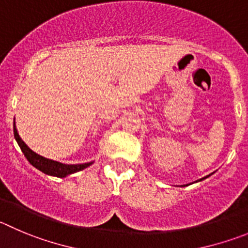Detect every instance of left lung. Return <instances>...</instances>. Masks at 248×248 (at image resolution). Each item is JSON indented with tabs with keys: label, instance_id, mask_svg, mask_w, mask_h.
<instances>
[{
	"label": "left lung",
	"instance_id": "left-lung-1",
	"mask_svg": "<svg viewBox=\"0 0 248 248\" xmlns=\"http://www.w3.org/2000/svg\"><path fill=\"white\" fill-rule=\"evenodd\" d=\"M210 175H208V176H205V177H203V179H201V180H198V181H202V180H204V179H207V177H209Z\"/></svg>",
	"mask_w": 248,
	"mask_h": 248
}]
</instances>
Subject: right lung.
<instances>
[{
  "mask_svg": "<svg viewBox=\"0 0 248 248\" xmlns=\"http://www.w3.org/2000/svg\"><path fill=\"white\" fill-rule=\"evenodd\" d=\"M13 132H15V138L17 140L18 145L22 149L23 154L27 158V160L29 161L34 168H36L38 170L43 171L46 175H51V176L56 177H66L67 175H71V173L78 172V171L83 170V169L88 168L89 165H92L93 163H85V164H76V165H68V164H62L59 161L51 160V159H46L44 156L39 155L35 152L30 149L27 144L22 140V138L18 135L17 128H16V124H13Z\"/></svg>",
  "mask_w": 248,
  "mask_h": 248,
  "instance_id": "add662e5",
  "label": "right lung"
}]
</instances>
